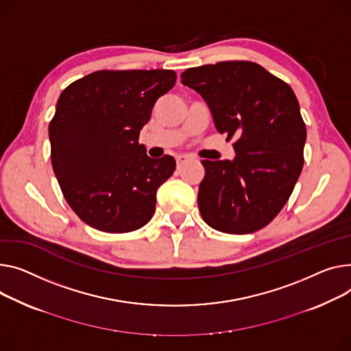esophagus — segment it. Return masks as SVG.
<instances>
[{
    "mask_svg": "<svg viewBox=\"0 0 351 351\" xmlns=\"http://www.w3.org/2000/svg\"><path fill=\"white\" fill-rule=\"evenodd\" d=\"M188 160H191V156H188V155H178L176 156V165H178V168H182Z\"/></svg>",
    "mask_w": 351,
    "mask_h": 351,
    "instance_id": "esophagus-1",
    "label": "esophagus"
}]
</instances>
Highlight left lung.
Masks as SVG:
<instances>
[{"mask_svg":"<svg viewBox=\"0 0 351 351\" xmlns=\"http://www.w3.org/2000/svg\"><path fill=\"white\" fill-rule=\"evenodd\" d=\"M182 84L197 91L236 158L202 160L197 203L217 231L248 234L265 227L288 202L303 168L306 127L293 90L252 62L184 70Z\"/></svg>","mask_w":351,"mask_h":351,"instance_id":"8db88e82","label":"left lung"}]
</instances>
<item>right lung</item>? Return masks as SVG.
<instances>
[{
	"mask_svg": "<svg viewBox=\"0 0 351 351\" xmlns=\"http://www.w3.org/2000/svg\"><path fill=\"white\" fill-rule=\"evenodd\" d=\"M173 70H99L67 86L49 124L51 159L62 193L90 227L141 228L175 158L147 155L138 143L158 99L175 86Z\"/></svg>",
	"mask_w": 351,
	"mask_h": 351,
	"instance_id": "add662e5",
	"label": "right lung"
}]
</instances>
